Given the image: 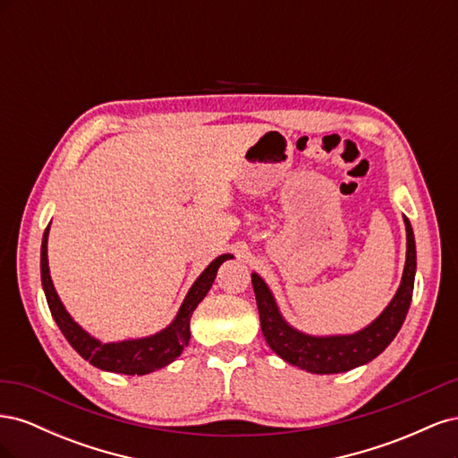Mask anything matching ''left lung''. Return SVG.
I'll return each mask as SVG.
<instances>
[{"mask_svg": "<svg viewBox=\"0 0 458 458\" xmlns=\"http://www.w3.org/2000/svg\"><path fill=\"white\" fill-rule=\"evenodd\" d=\"M403 219L407 229V261L397 294L377 321L355 332V335L310 336L288 327L279 313V308H276L267 284L256 273H252L261 332L276 355L283 357L286 363L300 367L301 370L313 374H335L372 361L392 344L407 317L412 300L414 271H417V248H414L412 227L407 217Z\"/></svg>", "mask_w": 458, "mask_h": 458, "instance_id": "left-lung-1", "label": "left lung"}]
</instances>
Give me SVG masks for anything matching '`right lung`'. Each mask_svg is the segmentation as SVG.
Returning <instances> with one entry per match:
<instances>
[{
	"label": "right lung",
	"instance_id": "obj_1",
	"mask_svg": "<svg viewBox=\"0 0 458 458\" xmlns=\"http://www.w3.org/2000/svg\"><path fill=\"white\" fill-rule=\"evenodd\" d=\"M47 234H49V225L44 233V241H41V284H44L47 306L55 318V323L59 325L68 344H71L72 348L93 367L110 370V372L131 374V377H135V374H148L152 370L162 369L182 355L183 348L189 344V338H191L189 325H191L192 311L197 310L202 298L208 294V290H210L216 279L217 267L225 259L233 258L231 254L219 256L202 271V275L195 281V284L191 286L189 294L182 303V308H179V313L175 315L174 323L168 328H164L162 332H158V335L148 336V338L126 340V342H116V344H101L99 340L91 338L84 328L78 327L72 321V317L66 313L57 293H55V286L49 275V266H47Z\"/></svg>",
	"mask_w": 458,
	"mask_h": 458
}]
</instances>
